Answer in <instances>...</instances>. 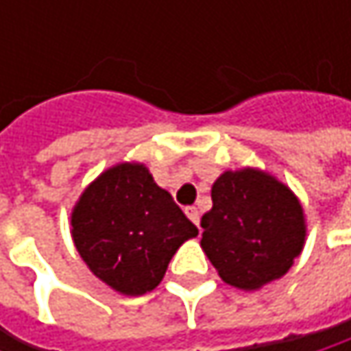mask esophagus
Segmentation results:
<instances>
[{
    "label": "esophagus",
    "mask_w": 351,
    "mask_h": 351,
    "mask_svg": "<svg viewBox=\"0 0 351 351\" xmlns=\"http://www.w3.org/2000/svg\"><path fill=\"white\" fill-rule=\"evenodd\" d=\"M184 213H186V217H189L195 226H199V209H197L195 205L186 207V209H184Z\"/></svg>",
    "instance_id": "34e87169"
}]
</instances>
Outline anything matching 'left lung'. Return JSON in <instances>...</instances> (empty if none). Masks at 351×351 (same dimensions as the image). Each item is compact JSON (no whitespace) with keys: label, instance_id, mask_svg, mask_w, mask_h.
<instances>
[{"label":"left lung","instance_id":"left-lung-1","mask_svg":"<svg viewBox=\"0 0 351 351\" xmlns=\"http://www.w3.org/2000/svg\"><path fill=\"white\" fill-rule=\"evenodd\" d=\"M211 199L201 245L228 285L254 291L293 266L305 244V219L289 186L254 169L228 171L213 182Z\"/></svg>","mask_w":351,"mask_h":351}]
</instances>
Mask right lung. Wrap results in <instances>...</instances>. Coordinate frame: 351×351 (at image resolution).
<instances>
[{"mask_svg": "<svg viewBox=\"0 0 351 351\" xmlns=\"http://www.w3.org/2000/svg\"><path fill=\"white\" fill-rule=\"evenodd\" d=\"M73 240L93 270L123 295L158 287L178 245L199 230L144 165H117L81 195Z\"/></svg>", "mask_w": 351, "mask_h": 351, "instance_id": "1", "label": "right lung"}]
</instances>
